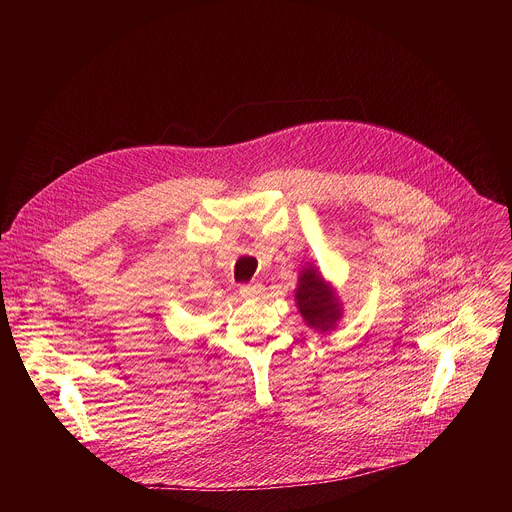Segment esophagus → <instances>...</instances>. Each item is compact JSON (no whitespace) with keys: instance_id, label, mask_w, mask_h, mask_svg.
<instances>
[{"instance_id":"obj_1","label":"esophagus","mask_w":512,"mask_h":512,"mask_svg":"<svg viewBox=\"0 0 512 512\" xmlns=\"http://www.w3.org/2000/svg\"><path fill=\"white\" fill-rule=\"evenodd\" d=\"M239 294L243 298H259L263 294V285L261 283H245L239 287Z\"/></svg>"}]
</instances>
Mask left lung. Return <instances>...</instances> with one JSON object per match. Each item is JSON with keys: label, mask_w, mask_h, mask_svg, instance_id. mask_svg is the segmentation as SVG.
Wrapping results in <instances>:
<instances>
[{"label": "left lung", "mask_w": 512, "mask_h": 512, "mask_svg": "<svg viewBox=\"0 0 512 512\" xmlns=\"http://www.w3.org/2000/svg\"><path fill=\"white\" fill-rule=\"evenodd\" d=\"M296 306L306 324L318 332L334 330L342 318V306L334 287L314 267H306L300 273Z\"/></svg>", "instance_id": "1"}]
</instances>
